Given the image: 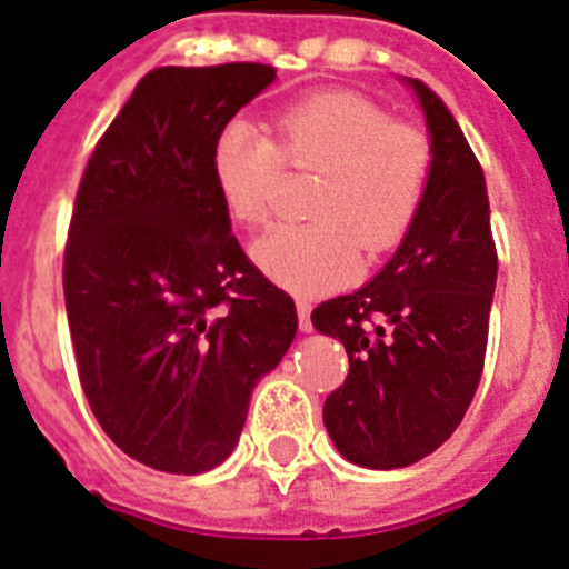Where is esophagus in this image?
<instances>
[{"mask_svg":"<svg viewBox=\"0 0 569 569\" xmlns=\"http://www.w3.org/2000/svg\"><path fill=\"white\" fill-rule=\"evenodd\" d=\"M296 309H298V326H301V331H312V318H309L312 303H309L307 298H301V301L296 303Z\"/></svg>","mask_w":569,"mask_h":569,"instance_id":"34e87169","label":"esophagus"}]
</instances>
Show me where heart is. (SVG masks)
<instances>
[{
  "label": "heart",
  "instance_id": "1",
  "mask_svg": "<svg viewBox=\"0 0 569 569\" xmlns=\"http://www.w3.org/2000/svg\"><path fill=\"white\" fill-rule=\"evenodd\" d=\"M216 188L229 218L262 227L277 210L282 166L318 173L312 221L287 223L254 246L273 282L296 292L346 284L359 249H392L418 218L431 182V143L418 127L390 121L368 96L320 91L277 112L271 138L232 121L210 151Z\"/></svg>",
  "mask_w": 569,
  "mask_h": 569
}]
</instances>
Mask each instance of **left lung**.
Returning <instances> with one entry per match:
<instances>
[{"instance_id": "1", "label": "left lung", "mask_w": 569, "mask_h": 569, "mask_svg": "<svg viewBox=\"0 0 569 569\" xmlns=\"http://www.w3.org/2000/svg\"><path fill=\"white\" fill-rule=\"evenodd\" d=\"M431 134V182L392 260L351 296L312 309V326L346 346L348 376L323 403L337 451L396 470L457 431L483 370L498 251L481 162L429 86L409 80Z\"/></svg>"}]
</instances>
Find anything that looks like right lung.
Returning a JSON list of instances; mask_svg holds the SVG:
<instances>
[{"label": "right lung", "instance_id": "add662e5", "mask_svg": "<svg viewBox=\"0 0 569 569\" xmlns=\"http://www.w3.org/2000/svg\"><path fill=\"white\" fill-rule=\"evenodd\" d=\"M277 69H154L96 143L71 212L66 312L80 385L104 435L162 473L218 468L257 381L282 362L296 303L232 234L216 134Z\"/></svg>", "mask_w": 569, "mask_h": 569}]
</instances>
